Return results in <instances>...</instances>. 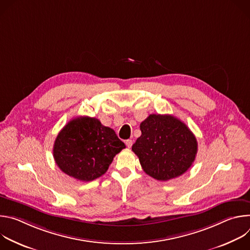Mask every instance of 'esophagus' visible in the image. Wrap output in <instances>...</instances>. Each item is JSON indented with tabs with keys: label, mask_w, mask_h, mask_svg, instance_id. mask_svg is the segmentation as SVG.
<instances>
[{
	"label": "esophagus",
	"mask_w": 250,
	"mask_h": 250,
	"mask_svg": "<svg viewBox=\"0 0 250 250\" xmlns=\"http://www.w3.org/2000/svg\"><path fill=\"white\" fill-rule=\"evenodd\" d=\"M125 145H126V146H127L128 148H130V147H131V146H132V140H131V139H127V140H125Z\"/></svg>",
	"instance_id": "1"
}]
</instances>
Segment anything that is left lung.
Returning <instances> with one entry per match:
<instances>
[{"label": "left lung", "mask_w": 250, "mask_h": 250, "mask_svg": "<svg viewBox=\"0 0 250 250\" xmlns=\"http://www.w3.org/2000/svg\"><path fill=\"white\" fill-rule=\"evenodd\" d=\"M140 130L141 135L131 149L147 175L159 181H168L192 166L198 142L179 119L152 114L140 124Z\"/></svg>", "instance_id": "obj_1"}]
</instances>
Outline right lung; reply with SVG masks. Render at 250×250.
<instances>
[{
  "instance_id": "1",
  "label": "right lung",
  "mask_w": 250,
  "mask_h": 250,
  "mask_svg": "<svg viewBox=\"0 0 250 250\" xmlns=\"http://www.w3.org/2000/svg\"><path fill=\"white\" fill-rule=\"evenodd\" d=\"M124 148L125 144L113 128L103 125L95 118L77 117L58 133L53 157L62 172L89 182L104 174Z\"/></svg>"
}]
</instances>
